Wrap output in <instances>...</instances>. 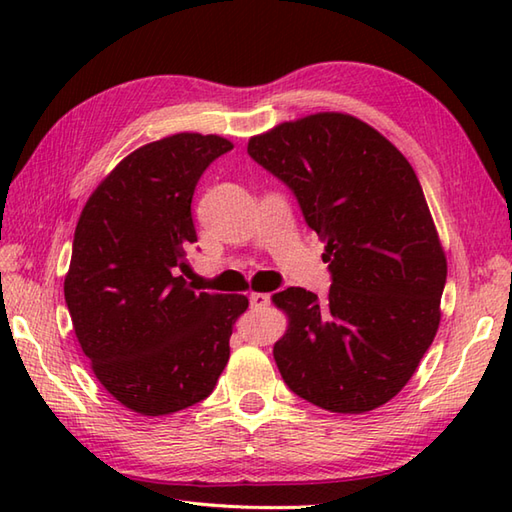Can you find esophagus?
<instances>
[{
  "label": "esophagus",
  "instance_id": "obj_1",
  "mask_svg": "<svg viewBox=\"0 0 512 512\" xmlns=\"http://www.w3.org/2000/svg\"><path fill=\"white\" fill-rule=\"evenodd\" d=\"M248 299H250V306H253V308H266L270 303V295H266V292H253V295H250Z\"/></svg>",
  "mask_w": 512,
  "mask_h": 512
}]
</instances>
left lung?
Masks as SVG:
<instances>
[{
  "mask_svg": "<svg viewBox=\"0 0 512 512\" xmlns=\"http://www.w3.org/2000/svg\"><path fill=\"white\" fill-rule=\"evenodd\" d=\"M248 156L295 195L325 242L328 297H273L290 325L275 363L290 391L336 413L372 411L416 372L440 325L447 257L416 171L374 127L312 114L250 138Z\"/></svg>",
  "mask_w": 512,
  "mask_h": 512,
  "instance_id": "obj_1",
  "label": "left lung"
}]
</instances>
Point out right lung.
<instances>
[{
    "instance_id": "obj_1",
    "label": "right lung",
    "mask_w": 512,
    "mask_h": 512,
    "mask_svg": "<svg viewBox=\"0 0 512 512\" xmlns=\"http://www.w3.org/2000/svg\"><path fill=\"white\" fill-rule=\"evenodd\" d=\"M233 145L176 134L136 149L79 217L65 275L76 339L110 394L143 416L204 400L228 363L244 295L193 290L180 273L198 242L195 184Z\"/></svg>"
}]
</instances>
